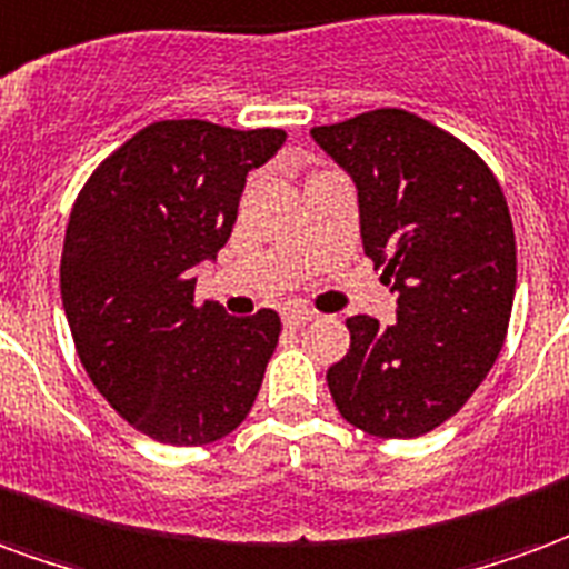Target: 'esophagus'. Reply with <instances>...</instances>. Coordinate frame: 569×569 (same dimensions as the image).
<instances>
[{
    "instance_id": "esophagus-1",
    "label": "esophagus",
    "mask_w": 569,
    "mask_h": 569,
    "mask_svg": "<svg viewBox=\"0 0 569 569\" xmlns=\"http://www.w3.org/2000/svg\"><path fill=\"white\" fill-rule=\"evenodd\" d=\"M284 325L288 327H306L309 321H315V312L312 309H306V306H290V309H284Z\"/></svg>"
}]
</instances>
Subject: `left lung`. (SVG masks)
<instances>
[{
	"label": "left lung",
	"instance_id": "1",
	"mask_svg": "<svg viewBox=\"0 0 569 569\" xmlns=\"http://www.w3.org/2000/svg\"><path fill=\"white\" fill-rule=\"evenodd\" d=\"M346 169L360 239L397 293V321L348 318L351 348L327 370L339 416L363 433L412 439L449 421L503 348L516 297V233L479 153L403 109L315 127Z\"/></svg>",
	"mask_w": 569,
	"mask_h": 569
}]
</instances>
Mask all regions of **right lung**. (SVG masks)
I'll return each instance as SVG.
<instances>
[{
  "label": "right lung",
  "instance_id": "obj_1",
  "mask_svg": "<svg viewBox=\"0 0 569 569\" xmlns=\"http://www.w3.org/2000/svg\"><path fill=\"white\" fill-rule=\"evenodd\" d=\"M284 139L269 127L157 120L74 199L60 293L78 358L111 409L157 442L206 446L254 406L279 315L197 306L193 269L227 244L244 178Z\"/></svg>",
  "mask_w": 569,
  "mask_h": 569
}]
</instances>
